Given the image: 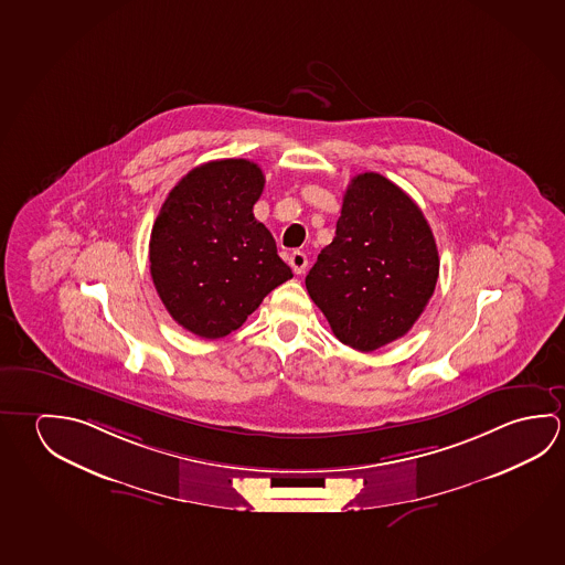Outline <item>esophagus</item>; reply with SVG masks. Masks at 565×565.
<instances>
[{
	"label": "esophagus",
	"instance_id": "obj_1",
	"mask_svg": "<svg viewBox=\"0 0 565 565\" xmlns=\"http://www.w3.org/2000/svg\"><path fill=\"white\" fill-rule=\"evenodd\" d=\"M289 264H291V268H294L297 276H301V274L307 269L306 254H303V252H294V254L289 256Z\"/></svg>",
	"mask_w": 565,
	"mask_h": 565
}]
</instances>
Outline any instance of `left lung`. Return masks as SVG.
I'll return each mask as SVG.
<instances>
[{
	"instance_id": "1",
	"label": "left lung",
	"mask_w": 565,
	"mask_h": 565,
	"mask_svg": "<svg viewBox=\"0 0 565 565\" xmlns=\"http://www.w3.org/2000/svg\"><path fill=\"white\" fill-rule=\"evenodd\" d=\"M437 276L434 232L419 206L386 177L361 173L344 191L333 242L306 286L334 337L371 352L414 327Z\"/></svg>"
}]
</instances>
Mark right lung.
I'll use <instances>...</instances> for the list:
<instances>
[{"label": "right lung", "mask_w": 565, "mask_h": 565, "mask_svg": "<svg viewBox=\"0 0 565 565\" xmlns=\"http://www.w3.org/2000/svg\"><path fill=\"white\" fill-rule=\"evenodd\" d=\"M264 183L254 161H209L171 189L153 223V286L169 315L196 337L236 331L271 289L294 278L252 213Z\"/></svg>", "instance_id": "1"}]
</instances>
